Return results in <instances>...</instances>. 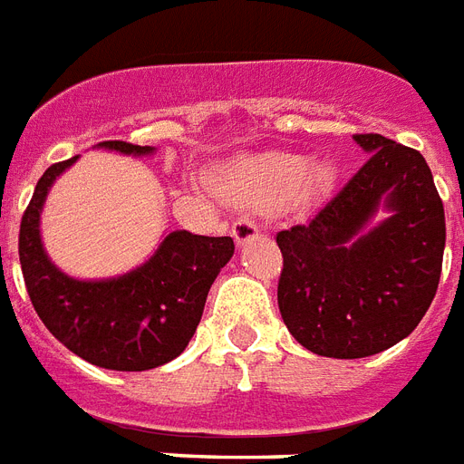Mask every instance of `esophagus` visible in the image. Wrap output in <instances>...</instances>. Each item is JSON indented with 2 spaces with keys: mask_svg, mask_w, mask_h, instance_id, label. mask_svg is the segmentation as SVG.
I'll list each match as a JSON object with an SVG mask.
<instances>
[{
  "mask_svg": "<svg viewBox=\"0 0 464 464\" xmlns=\"http://www.w3.org/2000/svg\"><path fill=\"white\" fill-rule=\"evenodd\" d=\"M233 238H236V243H246V240L256 238L257 233H260V226H257L256 218H247V217H240L236 224H233L231 228Z\"/></svg>",
  "mask_w": 464,
  "mask_h": 464,
  "instance_id": "esophagus-1",
  "label": "esophagus"
}]
</instances>
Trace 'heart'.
I'll list each match as a JSON object with an SVG mask.
<instances>
[{"label":"heart","instance_id":"obj_1","mask_svg":"<svg viewBox=\"0 0 464 464\" xmlns=\"http://www.w3.org/2000/svg\"><path fill=\"white\" fill-rule=\"evenodd\" d=\"M309 175V160L302 155L272 153L250 158L221 177V192L231 199L272 207L295 197Z\"/></svg>","mask_w":464,"mask_h":464}]
</instances>
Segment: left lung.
<instances>
[{"mask_svg": "<svg viewBox=\"0 0 464 464\" xmlns=\"http://www.w3.org/2000/svg\"><path fill=\"white\" fill-rule=\"evenodd\" d=\"M370 158L306 224L277 233L285 326L324 358L355 360L397 345L436 296L445 211L429 162L380 133Z\"/></svg>", "mask_w": 464, "mask_h": 464, "instance_id": "left-lung-1", "label": "left lung"}]
</instances>
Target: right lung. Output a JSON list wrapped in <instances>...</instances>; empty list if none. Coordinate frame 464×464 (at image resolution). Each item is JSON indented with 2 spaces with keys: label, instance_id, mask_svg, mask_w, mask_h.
Instances as JSON below:
<instances>
[{
  "label": "right lung",
  "instance_id": "right-lung-1",
  "mask_svg": "<svg viewBox=\"0 0 464 464\" xmlns=\"http://www.w3.org/2000/svg\"><path fill=\"white\" fill-rule=\"evenodd\" d=\"M94 148L148 158L153 146L104 140ZM75 158L51 165L21 218L19 260L28 296L45 328L77 358L119 372H143L175 360L199 326L214 279L233 257V238L169 231L130 272L77 279L53 263L41 238V214L53 182Z\"/></svg>",
  "mask_w": 464,
  "mask_h": 464
}]
</instances>
